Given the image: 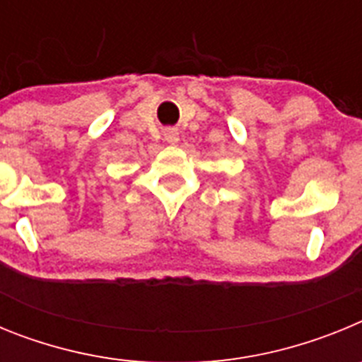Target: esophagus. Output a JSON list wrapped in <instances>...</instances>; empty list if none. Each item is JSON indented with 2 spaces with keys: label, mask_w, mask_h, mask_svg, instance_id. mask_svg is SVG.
Wrapping results in <instances>:
<instances>
[{
  "label": "esophagus",
  "mask_w": 362,
  "mask_h": 362,
  "mask_svg": "<svg viewBox=\"0 0 362 362\" xmlns=\"http://www.w3.org/2000/svg\"><path fill=\"white\" fill-rule=\"evenodd\" d=\"M165 139L168 143H177L179 141V132L175 129H166L165 130Z\"/></svg>",
  "instance_id": "34e87169"
}]
</instances>
